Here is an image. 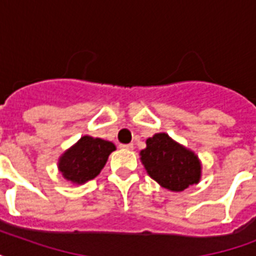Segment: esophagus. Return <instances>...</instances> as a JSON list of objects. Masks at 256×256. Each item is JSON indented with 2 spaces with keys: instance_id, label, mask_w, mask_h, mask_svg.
Returning <instances> with one entry per match:
<instances>
[{
  "instance_id": "34e87169",
  "label": "esophagus",
  "mask_w": 256,
  "mask_h": 256,
  "mask_svg": "<svg viewBox=\"0 0 256 256\" xmlns=\"http://www.w3.org/2000/svg\"><path fill=\"white\" fill-rule=\"evenodd\" d=\"M120 148H124V150H132L134 146H132V144H120Z\"/></svg>"
}]
</instances>
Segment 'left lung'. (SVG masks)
I'll return each instance as SVG.
<instances>
[{"instance_id":"left-lung-1","label":"left lung","mask_w":256,"mask_h":256,"mask_svg":"<svg viewBox=\"0 0 256 256\" xmlns=\"http://www.w3.org/2000/svg\"><path fill=\"white\" fill-rule=\"evenodd\" d=\"M140 156L148 174L168 190L183 191L200 180L202 166L198 156L166 132L148 138Z\"/></svg>"}]
</instances>
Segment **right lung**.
I'll return each instance as SVG.
<instances>
[{
    "instance_id": "add662e5",
    "label": "right lung",
    "mask_w": 256,
    "mask_h": 256,
    "mask_svg": "<svg viewBox=\"0 0 256 256\" xmlns=\"http://www.w3.org/2000/svg\"><path fill=\"white\" fill-rule=\"evenodd\" d=\"M114 150L116 146L108 140L84 136L60 156L58 168L66 180L84 184L100 174Z\"/></svg>"
}]
</instances>
